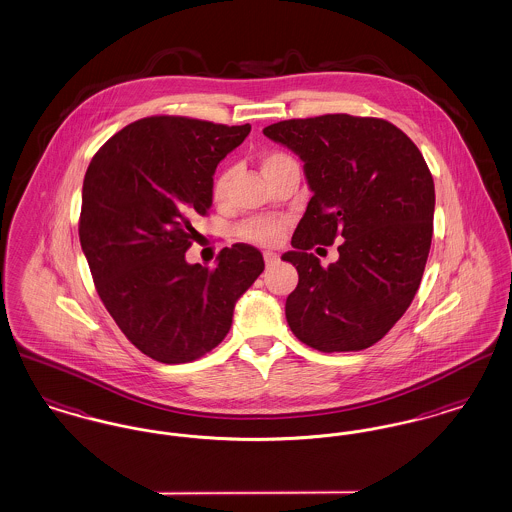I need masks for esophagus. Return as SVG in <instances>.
<instances>
[{"label":"esophagus","mask_w":512,"mask_h":512,"mask_svg":"<svg viewBox=\"0 0 512 512\" xmlns=\"http://www.w3.org/2000/svg\"><path fill=\"white\" fill-rule=\"evenodd\" d=\"M263 257H265V265H267L268 268L274 267V265L280 261V257H278L276 253H272V251H265Z\"/></svg>","instance_id":"34e87169"}]
</instances>
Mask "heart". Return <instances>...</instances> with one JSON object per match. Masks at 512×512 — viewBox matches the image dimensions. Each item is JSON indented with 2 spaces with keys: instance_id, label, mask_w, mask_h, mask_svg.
Segmentation results:
<instances>
[{
  "instance_id": "heart-1",
  "label": "heart",
  "mask_w": 512,
  "mask_h": 512,
  "mask_svg": "<svg viewBox=\"0 0 512 512\" xmlns=\"http://www.w3.org/2000/svg\"><path fill=\"white\" fill-rule=\"evenodd\" d=\"M292 157L282 153V151H268L261 157V169L270 176L276 171L280 165H284L286 161H290ZM232 180H234V167L226 165L217 171L211 182V197L215 203H224L230 195L232 188ZM286 226L282 220L267 219V217H255V219L245 220L244 224L238 228V236L257 245H274L278 244L284 238Z\"/></svg>"
}]
</instances>
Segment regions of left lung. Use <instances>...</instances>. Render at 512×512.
Here are the masks:
<instances>
[{"label":"left lung","instance_id":"obj_1","mask_svg":"<svg viewBox=\"0 0 512 512\" xmlns=\"http://www.w3.org/2000/svg\"><path fill=\"white\" fill-rule=\"evenodd\" d=\"M270 140L295 151L313 190L282 255L299 282L286 299L295 338L322 353L361 351L382 340L413 303L434 234V178L395 124L320 115L270 124ZM341 239L322 268L315 244Z\"/></svg>","mask_w":512,"mask_h":512}]
</instances>
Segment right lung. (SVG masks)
I'll use <instances>...</instances> for the list:
<instances>
[{
  "label": "right lung",
  "mask_w": 512,
  "mask_h": 512,
  "mask_svg": "<svg viewBox=\"0 0 512 512\" xmlns=\"http://www.w3.org/2000/svg\"><path fill=\"white\" fill-rule=\"evenodd\" d=\"M251 126L176 115L132 122L92 157L82 186L78 236L109 315L144 355L192 363L232 326L236 299L265 261L257 247L234 244L215 268L188 265L205 217L213 174Z\"/></svg>",
  "instance_id": "right-lung-1"
}]
</instances>
